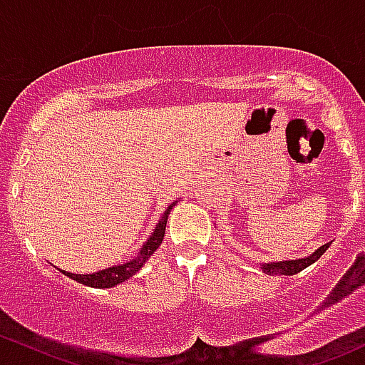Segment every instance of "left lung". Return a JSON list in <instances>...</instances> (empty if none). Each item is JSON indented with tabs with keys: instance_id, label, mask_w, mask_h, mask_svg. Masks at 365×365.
Returning <instances> with one entry per match:
<instances>
[{
	"instance_id": "1",
	"label": "left lung",
	"mask_w": 365,
	"mask_h": 365,
	"mask_svg": "<svg viewBox=\"0 0 365 365\" xmlns=\"http://www.w3.org/2000/svg\"><path fill=\"white\" fill-rule=\"evenodd\" d=\"M330 247L329 244L322 245L318 251H314L311 256L307 257H300V259H292V261H275V263H261L259 267L263 268L264 274L268 275H295L298 272H302L304 268H307L309 264H312L314 261H318L319 257L323 256V252Z\"/></svg>"
}]
</instances>
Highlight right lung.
Segmentation results:
<instances>
[{
	"label": "right lung",
	"instance_id": "1",
	"mask_svg": "<svg viewBox=\"0 0 365 365\" xmlns=\"http://www.w3.org/2000/svg\"><path fill=\"white\" fill-rule=\"evenodd\" d=\"M175 205H176V201H175V203L169 205L168 210L162 213V217L159 219V224H157L155 231L150 235V238L145 242V245H143L141 251L138 252V256H135L134 259L128 261V263L114 264V267L104 268V270H98V272H95V274H86V275L70 274V272H65V270H60V272H61V274L67 275V277L72 279V281L81 282V284H84V286H90V288H113V286H116V284H120V282L127 281L128 277H132V275L138 274V272L143 268V264L146 263V259H148V257L152 256V254L155 252L157 249H159L162 240H164L168 215H169V212H171L173 206H175Z\"/></svg>",
	"mask_w": 365,
	"mask_h": 365
}]
</instances>
